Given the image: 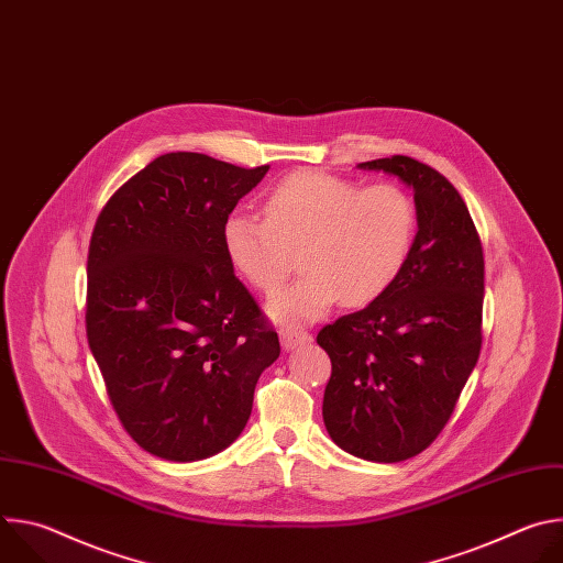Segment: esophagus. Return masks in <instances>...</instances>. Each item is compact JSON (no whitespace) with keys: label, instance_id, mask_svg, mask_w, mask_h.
<instances>
[{"label":"esophagus","instance_id":"1","mask_svg":"<svg viewBox=\"0 0 563 563\" xmlns=\"http://www.w3.org/2000/svg\"><path fill=\"white\" fill-rule=\"evenodd\" d=\"M280 341H283L285 350H294L296 345H302V343L311 341V336L305 330L296 328V325H285V328H280Z\"/></svg>","mask_w":563,"mask_h":563}]
</instances>
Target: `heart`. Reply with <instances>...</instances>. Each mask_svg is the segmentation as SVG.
Here are the masks:
<instances>
[{"instance_id": "heart-1", "label": "heart", "mask_w": 563, "mask_h": 563, "mask_svg": "<svg viewBox=\"0 0 563 563\" xmlns=\"http://www.w3.org/2000/svg\"><path fill=\"white\" fill-rule=\"evenodd\" d=\"M263 216L233 213L222 240L231 267L254 289L274 294L296 265L307 272L269 311L285 325L380 298L404 272L417 235L412 196L394 183L296 172L265 198Z\"/></svg>"}]
</instances>
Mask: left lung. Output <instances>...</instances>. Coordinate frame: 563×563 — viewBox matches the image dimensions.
Listing matches in <instances>:
<instances>
[{
	"label": "left lung",
	"mask_w": 563,
	"mask_h": 563,
	"mask_svg": "<svg viewBox=\"0 0 563 563\" xmlns=\"http://www.w3.org/2000/svg\"><path fill=\"white\" fill-rule=\"evenodd\" d=\"M358 167L415 189L419 231L396 283L318 332L316 343L332 361L323 421L345 452L396 463L441 434L478 361L486 263L470 211L445 176L408 155Z\"/></svg>",
	"instance_id": "1"
}]
</instances>
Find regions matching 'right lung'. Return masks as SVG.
I'll return each instance as SVG.
<instances>
[{
  "mask_svg": "<svg viewBox=\"0 0 563 563\" xmlns=\"http://www.w3.org/2000/svg\"><path fill=\"white\" fill-rule=\"evenodd\" d=\"M267 172L165 153L96 220L87 339L122 428L153 456L189 463L233 443L280 354L222 240L229 213Z\"/></svg>",
  "mask_w": 563,
  "mask_h": 563,
  "instance_id": "right-lung-1",
  "label": "right lung"
}]
</instances>
